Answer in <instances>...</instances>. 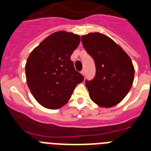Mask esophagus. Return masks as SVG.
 <instances>
[{
	"label": "esophagus",
	"instance_id": "obj_1",
	"mask_svg": "<svg viewBox=\"0 0 151 151\" xmlns=\"http://www.w3.org/2000/svg\"><path fill=\"white\" fill-rule=\"evenodd\" d=\"M81 73L82 75H85V70H82L81 71Z\"/></svg>",
	"mask_w": 151,
	"mask_h": 151
}]
</instances>
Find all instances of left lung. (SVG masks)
<instances>
[{
	"label": "left lung",
	"instance_id": "8db88e82",
	"mask_svg": "<svg viewBox=\"0 0 151 151\" xmlns=\"http://www.w3.org/2000/svg\"><path fill=\"white\" fill-rule=\"evenodd\" d=\"M81 41L96 68L94 79L85 82L90 98L100 107L117 105L133 83L135 70L131 58L115 41L101 33L83 35Z\"/></svg>",
	"mask_w": 151,
	"mask_h": 151
}]
</instances>
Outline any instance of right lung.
<instances>
[{"mask_svg": "<svg viewBox=\"0 0 151 151\" xmlns=\"http://www.w3.org/2000/svg\"><path fill=\"white\" fill-rule=\"evenodd\" d=\"M80 36L71 32H55L29 54L26 63L27 83L42 106L55 110L67 103L78 84L84 80L75 70L70 55Z\"/></svg>", "mask_w": 151, "mask_h": 151, "instance_id": "right-lung-1", "label": "right lung"}]
</instances>
